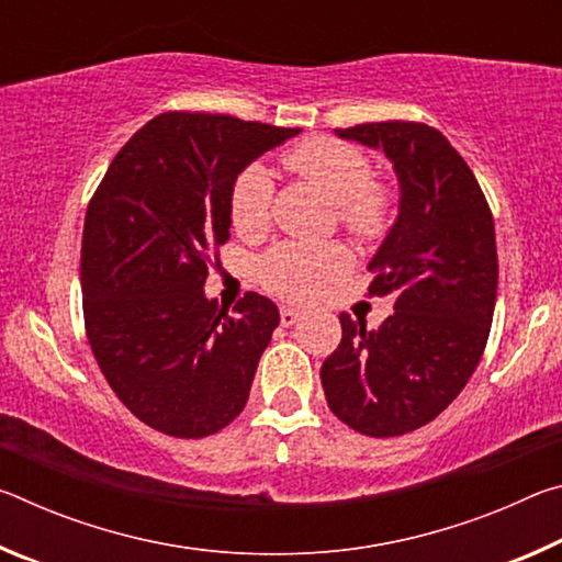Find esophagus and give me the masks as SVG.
I'll use <instances>...</instances> for the list:
<instances>
[{
	"label": "esophagus",
	"instance_id": "34e87169",
	"mask_svg": "<svg viewBox=\"0 0 562 562\" xmlns=\"http://www.w3.org/2000/svg\"><path fill=\"white\" fill-rule=\"evenodd\" d=\"M300 317H302V312L297 307H292V304H282V307H280L282 327H292Z\"/></svg>",
	"mask_w": 562,
	"mask_h": 562
}]
</instances>
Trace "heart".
<instances>
[{"label": "heart", "instance_id": "heart-1", "mask_svg": "<svg viewBox=\"0 0 562 562\" xmlns=\"http://www.w3.org/2000/svg\"><path fill=\"white\" fill-rule=\"evenodd\" d=\"M284 166L317 186L337 205L341 227L357 240L374 243L394 225L392 188L372 180V164L357 146L331 136H310L284 150ZM274 186L262 166H247L231 190V221L237 235L258 237L270 227ZM349 268L339 243H282L265 255L260 282L288 300H310Z\"/></svg>", "mask_w": 562, "mask_h": 562}]
</instances>
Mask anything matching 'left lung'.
I'll return each instance as SVG.
<instances>
[{
  "instance_id": "obj_1",
  "label": "left lung",
  "mask_w": 562,
  "mask_h": 562,
  "mask_svg": "<svg viewBox=\"0 0 562 562\" xmlns=\"http://www.w3.org/2000/svg\"><path fill=\"white\" fill-rule=\"evenodd\" d=\"M337 136L382 148L402 186L396 223L369 262V297H392L394 315L367 329L341 312V341L319 376L339 422L386 439L434 422L479 367L496 307V233L479 180L441 131L382 121Z\"/></svg>"
}]
</instances>
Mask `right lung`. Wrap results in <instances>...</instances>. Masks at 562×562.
<instances>
[{"mask_svg":"<svg viewBox=\"0 0 562 562\" xmlns=\"http://www.w3.org/2000/svg\"><path fill=\"white\" fill-rule=\"evenodd\" d=\"M300 128L168 111L136 131L91 195L81 240L83 325L133 416L176 439L225 429L247 404L280 312L245 292L207 300L211 255L231 237L245 166Z\"/></svg>","mask_w":562,"mask_h":562,"instance_id":"1","label":"right lung"}]
</instances>
